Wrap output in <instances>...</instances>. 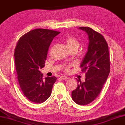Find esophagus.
I'll return each mask as SVG.
<instances>
[{"instance_id":"esophagus-1","label":"esophagus","mask_w":125,"mask_h":125,"mask_svg":"<svg viewBox=\"0 0 125 125\" xmlns=\"http://www.w3.org/2000/svg\"><path fill=\"white\" fill-rule=\"evenodd\" d=\"M61 79L62 80H67L69 79V77L67 76H61Z\"/></svg>"}]
</instances>
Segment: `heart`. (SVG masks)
<instances>
[{
  "instance_id": "b5f03b06",
  "label": "heart",
  "mask_w": 125,
  "mask_h": 125,
  "mask_svg": "<svg viewBox=\"0 0 125 125\" xmlns=\"http://www.w3.org/2000/svg\"><path fill=\"white\" fill-rule=\"evenodd\" d=\"M66 46L69 51L72 49H77L79 46V41L74 37H69L64 41ZM69 69V66H66V70H68Z\"/></svg>"
}]
</instances>
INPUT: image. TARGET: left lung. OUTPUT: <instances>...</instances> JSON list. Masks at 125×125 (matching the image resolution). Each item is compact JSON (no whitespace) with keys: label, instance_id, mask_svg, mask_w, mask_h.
<instances>
[{"label":"left lung","instance_id":"8db88e82","mask_svg":"<svg viewBox=\"0 0 125 125\" xmlns=\"http://www.w3.org/2000/svg\"><path fill=\"white\" fill-rule=\"evenodd\" d=\"M79 29L85 31L88 37L87 51L80 65L86 73L85 82L78 83L72 98L77 104L85 105L100 94L109 74L110 61L107 42L103 36L90 27Z\"/></svg>","mask_w":125,"mask_h":125}]
</instances>
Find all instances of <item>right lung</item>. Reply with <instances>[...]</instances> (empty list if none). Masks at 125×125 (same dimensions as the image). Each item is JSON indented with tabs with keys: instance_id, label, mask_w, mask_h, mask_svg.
Masks as SVG:
<instances>
[{
	"instance_id": "add662e5",
	"label": "right lung",
	"mask_w": 125,
	"mask_h": 125,
	"mask_svg": "<svg viewBox=\"0 0 125 125\" xmlns=\"http://www.w3.org/2000/svg\"><path fill=\"white\" fill-rule=\"evenodd\" d=\"M59 33L35 29L22 35L16 45L14 56L18 81L24 95L32 103H42L51 96L56 77L43 80L40 70L44 67L51 42Z\"/></svg>"
}]
</instances>
